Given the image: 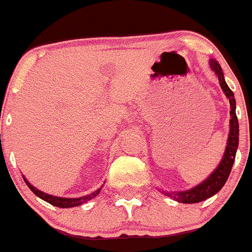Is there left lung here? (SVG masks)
Here are the masks:
<instances>
[{
    "mask_svg": "<svg viewBox=\"0 0 252 252\" xmlns=\"http://www.w3.org/2000/svg\"><path fill=\"white\" fill-rule=\"evenodd\" d=\"M210 66L212 71H214V73L218 77L219 84H220V88L223 89L224 94H225L226 98L229 99V103H230V129H229V136H228V142H226L225 152L223 154V158H221L220 163L218 164V166L216 168V170L208 176L206 180H203L202 183L198 184L195 188L190 189V190L186 191H179V192H168V191H163V193H165L168 197L173 198V200L178 201L181 203H197L201 201H205L207 198L212 197L213 195H216L219 190L224 186L225 181L228 180L229 174H230L231 168H233L234 160H235V154L236 149H238L239 144V123L238 118H236L235 114V98H234V93L231 92V89L229 88L228 84L225 83V79H224L223 69H221L220 64L216 61V60H210Z\"/></svg>",
    "mask_w": 252,
    "mask_h": 252,
    "instance_id": "obj_1",
    "label": "left lung"
}]
</instances>
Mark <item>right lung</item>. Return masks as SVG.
<instances>
[{"label": "right lung", "instance_id": "1", "mask_svg": "<svg viewBox=\"0 0 252 252\" xmlns=\"http://www.w3.org/2000/svg\"><path fill=\"white\" fill-rule=\"evenodd\" d=\"M24 181H26V184L28 185V188L31 189L32 191H33L34 193H35L38 197H40L41 200L46 201V202H49L50 205L52 206H56V207H61V208H69V207H77V206L79 205H83V203H86L87 201H91L92 198L95 197L96 195H98L99 192H100L101 190V186L100 189H98L96 191H94L93 193H91V195H87V196H83V197H78V198H64V197H56V196H52V195H47V193L42 192V191L38 190V189L34 188L32 184H29V181L27 180L26 178L23 176Z\"/></svg>", "mask_w": 252, "mask_h": 252}]
</instances>
